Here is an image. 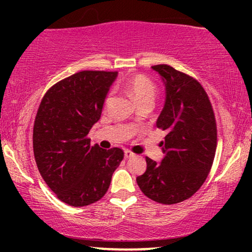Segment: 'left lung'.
<instances>
[{
  "label": "left lung",
  "instance_id": "obj_1",
  "mask_svg": "<svg viewBox=\"0 0 252 252\" xmlns=\"http://www.w3.org/2000/svg\"><path fill=\"white\" fill-rule=\"evenodd\" d=\"M116 77L111 71L72 74L48 89L37 110L33 127L37 170L57 198L71 206L99 201L124 158L120 148L92 144L88 137Z\"/></svg>",
  "mask_w": 252,
  "mask_h": 252
}]
</instances>
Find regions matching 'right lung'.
<instances>
[{
    "label": "right lung",
    "mask_w": 252,
    "mask_h": 252,
    "mask_svg": "<svg viewBox=\"0 0 252 252\" xmlns=\"http://www.w3.org/2000/svg\"><path fill=\"white\" fill-rule=\"evenodd\" d=\"M166 79L165 106L157 119L164 130L160 163L146 158L147 170L136 178L144 195L161 204L191 197L208 178L217 149V123L211 102L195 79L170 66H153Z\"/></svg>",
    "instance_id": "1"
}]
</instances>
